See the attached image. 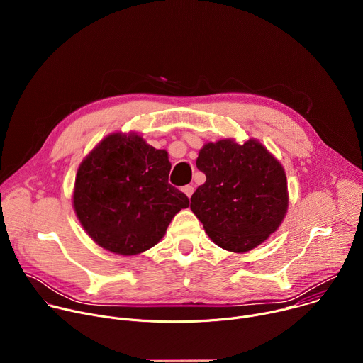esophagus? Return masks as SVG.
<instances>
[{"label": "esophagus", "instance_id": "esophagus-1", "mask_svg": "<svg viewBox=\"0 0 363 363\" xmlns=\"http://www.w3.org/2000/svg\"><path fill=\"white\" fill-rule=\"evenodd\" d=\"M182 192H184L188 198H191V196H192V194H194V186H191V185H185V186H182Z\"/></svg>", "mask_w": 363, "mask_h": 363}]
</instances>
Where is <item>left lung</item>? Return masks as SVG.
<instances>
[{"instance_id":"obj_1","label":"left lung","mask_w":363,"mask_h":363,"mask_svg":"<svg viewBox=\"0 0 363 363\" xmlns=\"http://www.w3.org/2000/svg\"><path fill=\"white\" fill-rule=\"evenodd\" d=\"M206 181L191 196V210L221 248L247 252L264 242L289 208L283 165L263 143L250 138L208 142L196 158Z\"/></svg>"}]
</instances>
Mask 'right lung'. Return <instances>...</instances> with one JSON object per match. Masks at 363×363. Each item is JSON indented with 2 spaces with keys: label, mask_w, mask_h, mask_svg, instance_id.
Segmentation results:
<instances>
[{
  "label": "right lung",
  "mask_w": 363,
  "mask_h": 363,
  "mask_svg": "<svg viewBox=\"0 0 363 363\" xmlns=\"http://www.w3.org/2000/svg\"><path fill=\"white\" fill-rule=\"evenodd\" d=\"M168 152L135 133L115 132L101 139L77 169L73 208L101 248L136 255L157 245L172 218L189 205L168 184Z\"/></svg>",
  "instance_id": "1"
}]
</instances>
